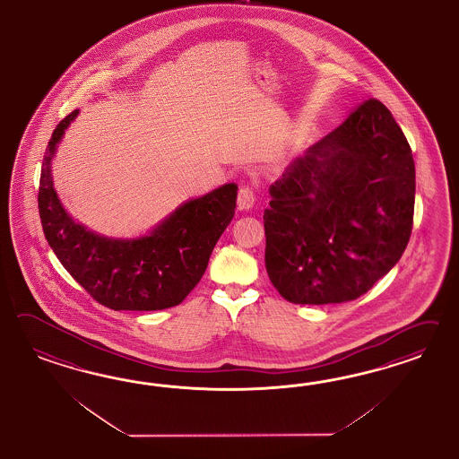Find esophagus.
I'll list each match as a JSON object with an SVG mask.
<instances>
[{
  "instance_id": "esophagus-1",
  "label": "esophagus",
  "mask_w": 459,
  "mask_h": 459,
  "mask_svg": "<svg viewBox=\"0 0 459 459\" xmlns=\"http://www.w3.org/2000/svg\"><path fill=\"white\" fill-rule=\"evenodd\" d=\"M255 202V192L254 188L249 185H244L238 188V194H237V204H238V209L249 210Z\"/></svg>"
}]
</instances>
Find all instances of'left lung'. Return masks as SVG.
I'll return each instance as SVG.
<instances>
[{
	"label": "left lung",
	"mask_w": 459,
	"mask_h": 459,
	"mask_svg": "<svg viewBox=\"0 0 459 459\" xmlns=\"http://www.w3.org/2000/svg\"><path fill=\"white\" fill-rule=\"evenodd\" d=\"M264 212L265 269L294 305L360 298L399 263L412 232L416 168L403 129L361 102L282 173Z\"/></svg>",
	"instance_id": "left-lung-1"
}]
</instances>
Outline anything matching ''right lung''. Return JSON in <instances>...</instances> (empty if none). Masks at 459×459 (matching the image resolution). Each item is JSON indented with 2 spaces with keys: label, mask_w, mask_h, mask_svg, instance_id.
I'll list each match as a JSON object with an SVG mask.
<instances>
[{
  "label": "right lung",
  "mask_w": 459,
  "mask_h": 459,
  "mask_svg": "<svg viewBox=\"0 0 459 459\" xmlns=\"http://www.w3.org/2000/svg\"><path fill=\"white\" fill-rule=\"evenodd\" d=\"M79 111L56 125L43 154L39 212L43 234L58 261L98 303L114 311H156L181 301L209 265L210 254L234 217L237 185L188 200L150 236L119 240L75 222L54 188L52 158Z\"/></svg>",
  "instance_id": "1"
}]
</instances>
